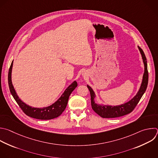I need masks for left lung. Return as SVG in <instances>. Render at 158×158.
Returning <instances> with one entry per match:
<instances>
[{
  "label": "left lung",
  "mask_w": 158,
  "mask_h": 158,
  "mask_svg": "<svg viewBox=\"0 0 158 158\" xmlns=\"http://www.w3.org/2000/svg\"><path fill=\"white\" fill-rule=\"evenodd\" d=\"M138 48L140 51L143 60V63L144 64V73L143 77V81L139 91L138 92L137 94L128 102L122 104L121 106L114 107L107 106H100V105L96 104L94 102L95 94L93 90L90 86L87 85L90 94L92 108L93 110L101 117L107 118H117L131 113L135 109L143 95L144 94V92L146 91L148 83V71L147 68V61L143 51L139 46Z\"/></svg>",
  "instance_id": "obj_1"
}]
</instances>
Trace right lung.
<instances>
[{
	"label": "right lung",
	"mask_w": 158,
	"mask_h": 158,
	"mask_svg": "<svg viewBox=\"0 0 158 158\" xmlns=\"http://www.w3.org/2000/svg\"><path fill=\"white\" fill-rule=\"evenodd\" d=\"M12 66L13 61L12 62L10 66L8 74V82L10 91L13 97L18 103L19 106L27 115L31 118L39 120H51L59 117L64 112L67 106L69 95L77 86L76 81L73 82L72 84L66 89L61 97L55 103L51 105V106L47 107H44L43 109L34 108L27 106L18 97L12 83L11 74Z\"/></svg>",
	"instance_id": "right-lung-1"
}]
</instances>
